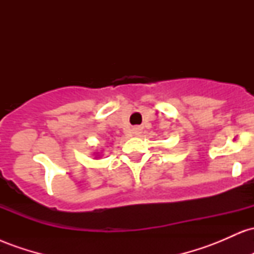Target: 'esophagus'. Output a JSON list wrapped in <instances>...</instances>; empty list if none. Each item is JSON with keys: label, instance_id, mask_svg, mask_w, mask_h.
Here are the masks:
<instances>
[{"label": "esophagus", "instance_id": "obj_1", "mask_svg": "<svg viewBox=\"0 0 254 254\" xmlns=\"http://www.w3.org/2000/svg\"><path fill=\"white\" fill-rule=\"evenodd\" d=\"M132 131H133V135H135V136H138L139 133L142 132V131H141V129H139V127H135V129H133Z\"/></svg>", "mask_w": 254, "mask_h": 254}]
</instances>
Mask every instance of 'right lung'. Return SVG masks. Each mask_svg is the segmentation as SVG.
Listing matches in <instances>:
<instances>
[{
  "label": "right lung",
  "instance_id": "add662e5",
  "mask_svg": "<svg viewBox=\"0 0 254 254\" xmlns=\"http://www.w3.org/2000/svg\"><path fill=\"white\" fill-rule=\"evenodd\" d=\"M93 156H94V159H99V157L101 156V154L99 153V151H95V153L93 154Z\"/></svg>",
  "mask_w": 254,
  "mask_h": 254
}]
</instances>
